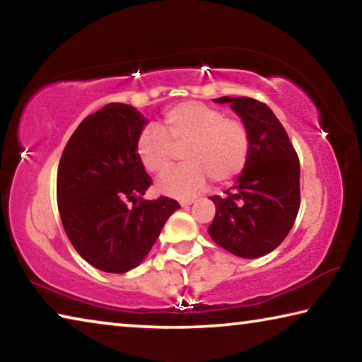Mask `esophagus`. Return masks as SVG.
<instances>
[{"label":"esophagus","mask_w":362,"mask_h":362,"mask_svg":"<svg viewBox=\"0 0 362 362\" xmlns=\"http://www.w3.org/2000/svg\"><path fill=\"white\" fill-rule=\"evenodd\" d=\"M189 204H193V199H182V201H180V206H182V207H187V206H189Z\"/></svg>","instance_id":"1"}]
</instances>
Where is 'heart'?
I'll list each match as a JSON object with an SVG mask.
<instances>
[{
  "label": "heart",
  "instance_id": "obj_1",
  "mask_svg": "<svg viewBox=\"0 0 362 362\" xmlns=\"http://www.w3.org/2000/svg\"><path fill=\"white\" fill-rule=\"evenodd\" d=\"M183 145L185 164L168 170L156 182V192L170 198H192L204 188L207 177L225 183L246 168L250 137L241 119L226 118L222 110L201 102H183L166 112L161 131L146 127L137 139V156L151 174H161Z\"/></svg>",
  "mask_w": 362,
  "mask_h": 362
}]
</instances>
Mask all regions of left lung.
I'll list each match as a JSON object with an SVG mask.
<instances>
[{
  "label": "left lung",
  "instance_id": "obj_1",
  "mask_svg": "<svg viewBox=\"0 0 362 362\" xmlns=\"http://www.w3.org/2000/svg\"><path fill=\"white\" fill-rule=\"evenodd\" d=\"M247 126L246 168L226 196H211L214 243L243 259L267 255L284 241L300 207V164L287 132L268 105L250 97H218Z\"/></svg>",
  "mask_w": 362,
  "mask_h": 362
}]
</instances>
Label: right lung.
I'll return each mask as SVG.
<instances>
[{"label":"right lung","instance_id":"1","mask_svg":"<svg viewBox=\"0 0 362 362\" xmlns=\"http://www.w3.org/2000/svg\"><path fill=\"white\" fill-rule=\"evenodd\" d=\"M146 122L134 107L108 103L81 121L59 163L57 203L66 236L86 262L107 273L139 267L180 209L166 196L144 199L151 179L136 145Z\"/></svg>","mask_w":362,"mask_h":362}]
</instances>
